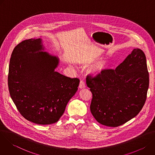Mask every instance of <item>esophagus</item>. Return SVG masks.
<instances>
[{"mask_svg": "<svg viewBox=\"0 0 155 155\" xmlns=\"http://www.w3.org/2000/svg\"><path fill=\"white\" fill-rule=\"evenodd\" d=\"M85 87V83L84 81L83 80H81L80 82V84H79V88L80 89H83V88Z\"/></svg>", "mask_w": 155, "mask_h": 155, "instance_id": "34e87169", "label": "esophagus"}]
</instances>
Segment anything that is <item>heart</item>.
<instances>
[{
    "mask_svg": "<svg viewBox=\"0 0 155 155\" xmlns=\"http://www.w3.org/2000/svg\"><path fill=\"white\" fill-rule=\"evenodd\" d=\"M93 60L94 59H86V60H84L82 62V63L84 64H89V63L93 62ZM106 65H107V62L104 61L101 64L95 66L94 68H93L90 71L91 74L94 75V76H96V75H98L101 74L102 72V71L104 70Z\"/></svg>",
    "mask_w": 155,
    "mask_h": 155,
    "instance_id": "obj_1",
    "label": "heart"
}]
</instances>
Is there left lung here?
Wrapping results in <instances>:
<instances>
[{"label": "left lung", "instance_id": "8db88e82", "mask_svg": "<svg viewBox=\"0 0 155 155\" xmlns=\"http://www.w3.org/2000/svg\"><path fill=\"white\" fill-rule=\"evenodd\" d=\"M86 84L93 98L90 110L96 121L117 127L134 118L143 107L149 86L146 57L139 48L132 51L115 69L104 70Z\"/></svg>", "mask_w": 155, "mask_h": 155}]
</instances>
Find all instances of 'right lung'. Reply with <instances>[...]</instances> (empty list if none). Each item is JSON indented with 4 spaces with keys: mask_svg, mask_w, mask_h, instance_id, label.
<instances>
[{
    "mask_svg": "<svg viewBox=\"0 0 155 155\" xmlns=\"http://www.w3.org/2000/svg\"><path fill=\"white\" fill-rule=\"evenodd\" d=\"M44 50L41 38L26 40L16 45L10 61L8 84L22 116L37 124H51L63 115L80 80L55 71L59 58Z\"/></svg>",
    "mask_w": 155,
    "mask_h": 155,
    "instance_id": "add662e5",
    "label": "right lung"
}]
</instances>
